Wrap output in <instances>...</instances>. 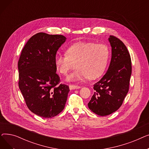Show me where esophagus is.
Returning a JSON list of instances; mask_svg holds the SVG:
<instances>
[{
    "label": "esophagus",
    "instance_id": "obj_1",
    "mask_svg": "<svg viewBox=\"0 0 149 149\" xmlns=\"http://www.w3.org/2000/svg\"><path fill=\"white\" fill-rule=\"evenodd\" d=\"M69 89H79L80 88V86L79 85H75V84H69Z\"/></svg>",
    "mask_w": 149,
    "mask_h": 149
}]
</instances>
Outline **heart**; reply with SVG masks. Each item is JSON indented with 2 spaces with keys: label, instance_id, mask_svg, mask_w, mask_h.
Returning a JSON list of instances; mask_svg holds the SVG:
<instances>
[{
  "label": "heart",
  "instance_id": "1",
  "mask_svg": "<svg viewBox=\"0 0 149 149\" xmlns=\"http://www.w3.org/2000/svg\"><path fill=\"white\" fill-rule=\"evenodd\" d=\"M109 49L104 44L78 42L70 46L66 54H56L55 65L58 71L64 75L70 70L78 69L68 77V81H83L94 79L103 74L109 58Z\"/></svg>",
  "mask_w": 149,
  "mask_h": 149
}]
</instances>
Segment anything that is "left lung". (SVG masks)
<instances>
[{
    "label": "left lung",
    "mask_w": 149,
    "mask_h": 149,
    "mask_svg": "<svg viewBox=\"0 0 149 149\" xmlns=\"http://www.w3.org/2000/svg\"><path fill=\"white\" fill-rule=\"evenodd\" d=\"M112 58L107 71L93 85L95 92L88 103L90 110L100 116L116 111L122 105L129 89L132 62L126 46L119 38L110 36Z\"/></svg>",
    "instance_id": "left-lung-1"
}]
</instances>
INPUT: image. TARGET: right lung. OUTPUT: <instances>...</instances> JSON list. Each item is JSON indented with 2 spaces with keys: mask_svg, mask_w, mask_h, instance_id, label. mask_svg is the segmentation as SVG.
Listing matches in <instances>:
<instances>
[{
  "mask_svg": "<svg viewBox=\"0 0 149 149\" xmlns=\"http://www.w3.org/2000/svg\"><path fill=\"white\" fill-rule=\"evenodd\" d=\"M62 35L38 33L31 37L18 61L19 87L29 110L49 118L63 110L69 86L60 84L55 65L58 48L66 41Z\"/></svg>",
  "mask_w": 149,
  "mask_h": 149,
  "instance_id": "1",
  "label": "right lung"
}]
</instances>
